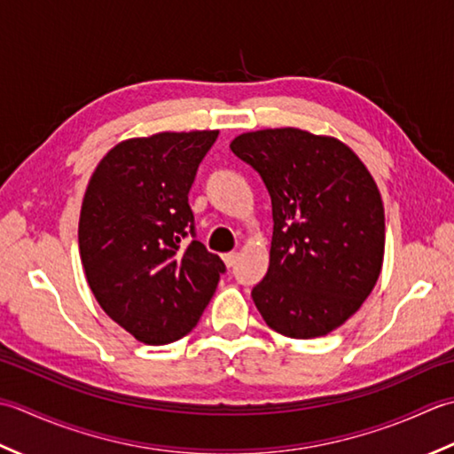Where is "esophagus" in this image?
<instances>
[{"label": "esophagus", "mask_w": 454, "mask_h": 454, "mask_svg": "<svg viewBox=\"0 0 454 454\" xmlns=\"http://www.w3.org/2000/svg\"><path fill=\"white\" fill-rule=\"evenodd\" d=\"M223 262H225L227 268L235 266V262H237V253H227V254H223Z\"/></svg>", "instance_id": "obj_1"}]
</instances>
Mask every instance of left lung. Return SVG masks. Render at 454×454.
I'll return each mask as SVG.
<instances>
[{
  "mask_svg": "<svg viewBox=\"0 0 454 454\" xmlns=\"http://www.w3.org/2000/svg\"><path fill=\"white\" fill-rule=\"evenodd\" d=\"M272 200L270 264L253 300L266 325L313 339L353 317L384 262V203L355 151L295 127L261 129L231 143Z\"/></svg>",
  "mask_w": 454,
  "mask_h": 454,
  "instance_id": "8db88e82",
  "label": "left lung"
}]
</instances>
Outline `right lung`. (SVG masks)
<instances>
[{
  "mask_svg": "<svg viewBox=\"0 0 454 454\" xmlns=\"http://www.w3.org/2000/svg\"><path fill=\"white\" fill-rule=\"evenodd\" d=\"M219 131H164L117 143L91 174L78 225L91 294L145 345L196 327L225 264L193 237L188 193Z\"/></svg>",
  "mask_w": 454,
  "mask_h": 454,
  "instance_id": "add662e5",
  "label": "right lung"
}]
</instances>
